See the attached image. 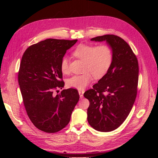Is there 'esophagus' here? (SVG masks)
Here are the masks:
<instances>
[{
	"label": "esophagus",
	"mask_w": 158,
	"mask_h": 158,
	"mask_svg": "<svg viewBox=\"0 0 158 158\" xmlns=\"http://www.w3.org/2000/svg\"><path fill=\"white\" fill-rule=\"evenodd\" d=\"M78 93H79V95H80V97L82 98L84 93V89H80V90L78 91Z\"/></svg>",
	"instance_id": "obj_1"
}]
</instances>
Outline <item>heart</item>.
I'll list each match as a JSON object with an SVG mask.
<instances>
[{"mask_svg": "<svg viewBox=\"0 0 158 158\" xmlns=\"http://www.w3.org/2000/svg\"><path fill=\"white\" fill-rule=\"evenodd\" d=\"M73 55L84 61L82 74L74 75L67 80V85L70 88L83 89L92 82L93 76L101 78L107 74L113 60V51L107 44L98 45L94 44H80L73 52ZM62 73H69V61L67 57H63L60 62Z\"/></svg>", "mask_w": 158, "mask_h": 158, "instance_id": "b5f03b06", "label": "heart"}]
</instances>
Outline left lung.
<instances>
[{"label":"left lung","instance_id":"8db88e82","mask_svg":"<svg viewBox=\"0 0 158 158\" xmlns=\"http://www.w3.org/2000/svg\"><path fill=\"white\" fill-rule=\"evenodd\" d=\"M92 41H106L113 51V60L107 74L85 91L89 102L88 121L100 132H111L120 127L130 113L136 98L138 62L131 47L121 37L104 35Z\"/></svg>","mask_w":158,"mask_h":158}]
</instances>
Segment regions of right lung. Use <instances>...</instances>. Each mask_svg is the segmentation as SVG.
<instances>
[{"mask_svg":"<svg viewBox=\"0 0 158 158\" xmlns=\"http://www.w3.org/2000/svg\"><path fill=\"white\" fill-rule=\"evenodd\" d=\"M77 41L47 39L30 46L22 56L18 84L27 115L40 131L55 133L64 128L80 99L74 88L53 95L64 85L61 60Z\"/></svg>","mask_w":158,"mask_h":158,"instance_id":"obj_1","label":"right lung"}]
</instances>
